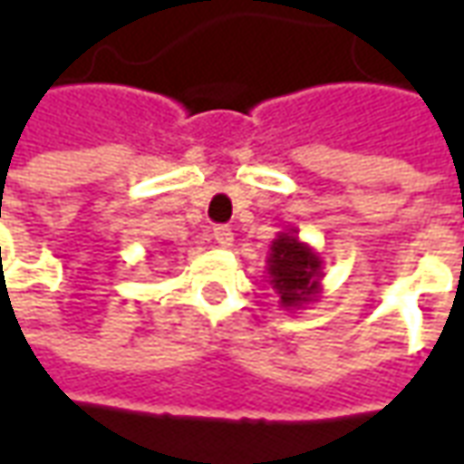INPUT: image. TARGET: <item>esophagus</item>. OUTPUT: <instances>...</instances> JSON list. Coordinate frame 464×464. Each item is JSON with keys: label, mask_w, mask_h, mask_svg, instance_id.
I'll return each instance as SVG.
<instances>
[{"label": "esophagus", "mask_w": 464, "mask_h": 464, "mask_svg": "<svg viewBox=\"0 0 464 464\" xmlns=\"http://www.w3.org/2000/svg\"><path fill=\"white\" fill-rule=\"evenodd\" d=\"M213 238H216V243L223 246V248L233 246V231L228 226H216V228H213Z\"/></svg>", "instance_id": "obj_1"}]
</instances>
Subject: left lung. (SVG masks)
I'll return each instance as SVG.
<instances>
[{"label":"left lung","instance_id":"obj_1","mask_svg":"<svg viewBox=\"0 0 464 464\" xmlns=\"http://www.w3.org/2000/svg\"><path fill=\"white\" fill-rule=\"evenodd\" d=\"M266 271L283 311H301L321 298V281L325 276L321 253L303 243L295 228L281 231L273 238Z\"/></svg>","mask_w":464,"mask_h":464}]
</instances>
